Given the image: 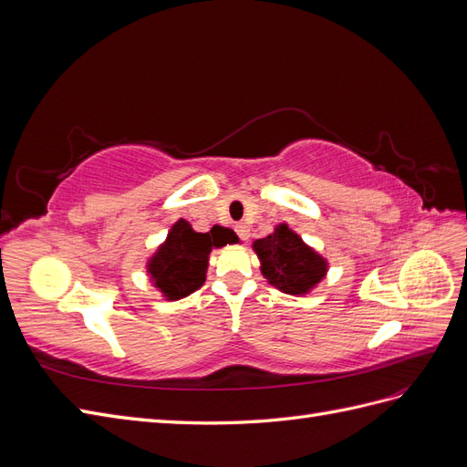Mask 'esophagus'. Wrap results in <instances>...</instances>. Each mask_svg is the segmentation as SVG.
<instances>
[{"mask_svg": "<svg viewBox=\"0 0 467 467\" xmlns=\"http://www.w3.org/2000/svg\"><path fill=\"white\" fill-rule=\"evenodd\" d=\"M235 232H237L239 237L244 239V242H247V239H249V228H247L245 223H237V225H235Z\"/></svg>", "mask_w": 467, "mask_h": 467, "instance_id": "1", "label": "esophagus"}]
</instances>
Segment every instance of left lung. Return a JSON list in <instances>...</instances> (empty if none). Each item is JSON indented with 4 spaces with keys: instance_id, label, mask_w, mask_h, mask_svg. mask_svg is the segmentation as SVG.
<instances>
[{
    "instance_id": "left-lung-1",
    "label": "left lung",
    "mask_w": 467,
    "mask_h": 467,
    "mask_svg": "<svg viewBox=\"0 0 467 467\" xmlns=\"http://www.w3.org/2000/svg\"><path fill=\"white\" fill-rule=\"evenodd\" d=\"M261 263V275L276 290L290 296H306L327 276L329 263L309 247L288 223L275 225V232L253 242Z\"/></svg>"
}]
</instances>
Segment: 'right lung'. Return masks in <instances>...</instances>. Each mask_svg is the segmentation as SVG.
Returning a JSON list of instances; mask_svg holds the SVG:
<instances>
[{
	"mask_svg": "<svg viewBox=\"0 0 467 467\" xmlns=\"http://www.w3.org/2000/svg\"><path fill=\"white\" fill-rule=\"evenodd\" d=\"M237 242V235L230 228L216 225L201 234L194 232L187 220L179 218L169 230L165 242L146 261L151 286L160 290L169 302L187 298L204 285L210 251Z\"/></svg>",
	"mask_w": 467,
	"mask_h": 467,
	"instance_id": "obj_1",
	"label": "right lung"
}]
</instances>
